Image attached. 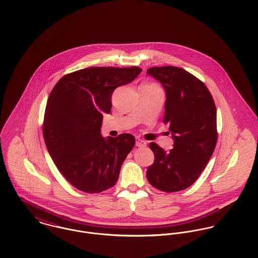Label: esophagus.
<instances>
[{
    "label": "esophagus",
    "instance_id": "34e87169",
    "mask_svg": "<svg viewBox=\"0 0 258 258\" xmlns=\"http://www.w3.org/2000/svg\"><path fill=\"white\" fill-rule=\"evenodd\" d=\"M146 145H147L146 141H144V140H142V139H139V138L136 139V146H137V147H146Z\"/></svg>",
    "mask_w": 258,
    "mask_h": 258
}]
</instances>
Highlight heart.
Instances as JSON below:
<instances>
[{
    "mask_svg": "<svg viewBox=\"0 0 258 258\" xmlns=\"http://www.w3.org/2000/svg\"><path fill=\"white\" fill-rule=\"evenodd\" d=\"M144 85H147V86H158L156 84H153V83H149V84H144Z\"/></svg>",
    "mask_w": 258,
    "mask_h": 258,
    "instance_id": "1",
    "label": "heart"
}]
</instances>
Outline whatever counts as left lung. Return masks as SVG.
<instances>
[{
	"instance_id": "obj_1",
	"label": "left lung",
	"mask_w": 258,
	"mask_h": 258,
	"mask_svg": "<svg viewBox=\"0 0 258 258\" xmlns=\"http://www.w3.org/2000/svg\"><path fill=\"white\" fill-rule=\"evenodd\" d=\"M147 74L166 90L163 121L174 139L168 152L154 142L149 144L155 160L148 167V182L166 192L183 190L198 180L215 151L216 104L206 84L183 69L151 68Z\"/></svg>"
}]
</instances>
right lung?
I'll list each match as a JSON object with an SVG mask.
<instances>
[{
	"instance_id": "add662e5",
	"label": "right lung",
	"mask_w": 258,
	"mask_h": 258,
	"mask_svg": "<svg viewBox=\"0 0 258 258\" xmlns=\"http://www.w3.org/2000/svg\"><path fill=\"white\" fill-rule=\"evenodd\" d=\"M142 70L88 68L62 76L46 103L42 133L60 174L77 189L96 194L116 184L121 166L135 145L131 134L104 139L103 114L115 88L133 81Z\"/></svg>"
}]
</instances>
